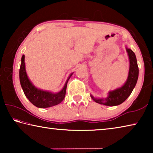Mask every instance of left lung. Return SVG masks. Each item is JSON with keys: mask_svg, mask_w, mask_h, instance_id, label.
Segmentation results:
<instances>
[{"mask_svg": "<svg viewBox=\"0 0 153 153\" xmlns=\"http://www.w3.org/2000/svg\"><path fill=\"white\" fill-rule=\"evenodd\" d=\"M129 60V69L128 77L122 86L113 91H110L107 98H96L92 95L90 97L96 102L106 106H117L123 103L131 94L135 87L138 78V67L135 53L130 48L126 47Z\"/></svg>", "mask_w": 153, "mask_h": 153, "instance_id": "obj_1", "label": "left lung"}]
</instances>
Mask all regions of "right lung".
I'll return each mask as SVG.
<instances>
[{"label": "right lung", "mask_w": 153, "mask_h": 153, "mask_svg": "<svg viewBox=\"0 0 153 153\" xmlns=\"http://www.w3.org/2000/svg\"><path fill=\"white\" fill-rule=\"evenodd\" d=\"M72 73L67 78L64 87L60 92L53 93L48 91L38 89L36 88L30 82L25 71V56L22 57V63L19 69V80L20 84L28 100L33 105L38 108H48L53 107L61 103L63 101L65 96L67 85L68 80L72 76Z\"/></svg>", "instance_id": "right-lung-1"}]
</instances>
